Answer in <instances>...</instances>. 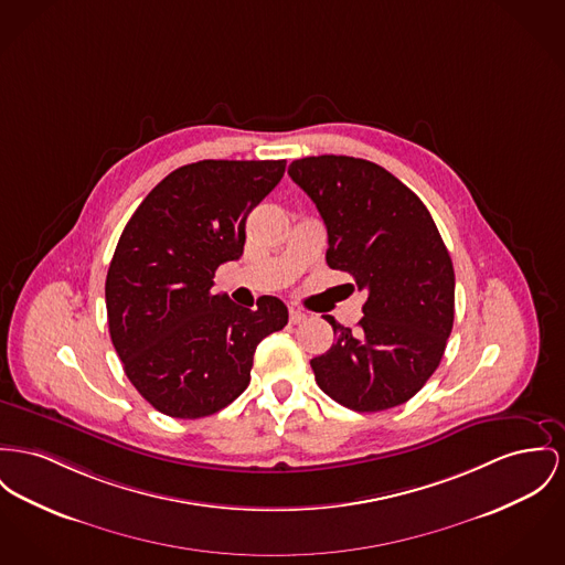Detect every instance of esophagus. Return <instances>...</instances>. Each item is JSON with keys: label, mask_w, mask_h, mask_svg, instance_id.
Masks as SVG:
<instances>
[{"label": "esophagus", "mask_w": 565, "mask_h": 565, "mask_svg": "<svg viewBox=\"0 0 565 565\" xmlns=\"http://www.w3.org/2000/svg\"><path fill=\"white\" fill-rule=\"evenodd\" d=\"M306 319V315L301 312V310H298V308H289V321L291 323H301Z\"/></svg>", "instance_id": "obj_1"}]
</instances>
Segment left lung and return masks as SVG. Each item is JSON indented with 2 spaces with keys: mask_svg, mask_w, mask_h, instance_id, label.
<instances>
[{
  "mask_svg": "<svg viewBox=\"0 0 565 565\" xmlns=\"http://www.w3.org/2000/svg\"><path fill=\"white\" fill-rule=\"evenodd\" d=\"M291 180L328 228L326 262L369 298L358 328L326 317L334 344L310 360L317 385L347 409L398 407L437 371L454 323V267L417 194L371 160L306 156Z\"/></svg>",
  "mask_w": 565,
  "mask_h": 565,
  "instance_id": "1",
  "label": "left lung"
}]
</instances>
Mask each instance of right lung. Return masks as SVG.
I'll return each instance as SVG.
<instances>
[{"label":"right lung","mask_w":565,"mask_h":565,"mask_svg":"<svg viewBox=\"0 0 565 565\" xmlns=\"http://www.w3.org/2000/svg\"><path fill=\"white\" fill-rule=\"evenodd\" d=\"M285 164L180 167L124 226L105 282L109 334L124 373L160 414L196 419L225 409L250 383L257 344L287 326L278 298L250 310L212 294L218 265L242 257L246 218Z\"/></svg>","instance_id":"1"}]
</instances>
